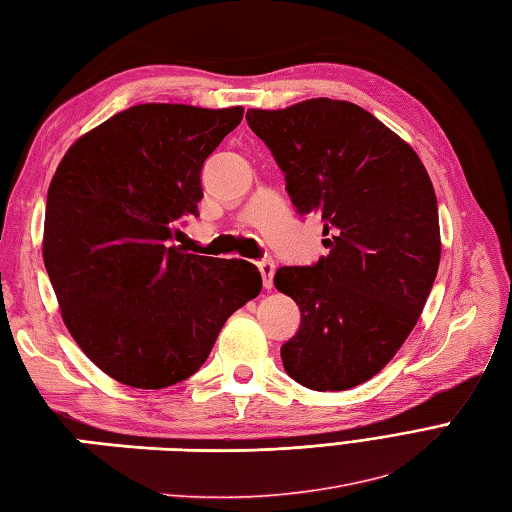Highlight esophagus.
Instances as JSON below:
<instances>
[{
  "label": "esophagus",
  "instance_id": "esophagus-1",
  "mask_svg": "<svg viewBox=\"0 0 512 512\" xmlns=\"http://www.w3.org/2000/svg\"><path fill=\"white\" fill-rule=\"evenodd\" d=\"M258 271L260 276H263V285L265 289H271V285H274V274H276V263L271 258H263L258 260Z\"/></svg>",
  "mask_w": 512,
  "mask_h": 512
}]
</instances>
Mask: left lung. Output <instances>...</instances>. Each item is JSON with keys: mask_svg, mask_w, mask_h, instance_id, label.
I'll list each match as a JSON object with an SVG mask.
<instances>
[{"mask_svg": "<svg viewBox=\"0 0 512 512\" xmlns=\"http://www.w3.org/2000/svg\"><path fill=\"white\" fill-rule=\"evenodd\" d=\"M298 214L324 223L328 254L276 271L302 322L280 357L291 379L339 392L372 379L416 326L440 263L434 186L410 144L346 100L249 109Z\"/></svg>", "mask_w": 512, "mask_h": 512, "instance_id": "left-lung-1", "label": "left lung"}]
</instances>
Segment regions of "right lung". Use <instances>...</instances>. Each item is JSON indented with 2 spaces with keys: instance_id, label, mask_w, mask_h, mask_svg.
Returning a JSON list of instances; mask_svg holds the SVG:
<instances>
[{
  "instance_id": "right-lung-1",
  "label": "right lung",
  "mask_w": 512,
  "mask_h": 512,
  "mask_svg": "<svg viewBox=\"0 0 512 512\" xmlns=\"http://www.w3.org/2000/svg\"><path fill=\"white\" fill-rule=\"evenodd\" d=\"M243 107L135 105L83 135L48 190L43 263L76 344L131 388L192 377L223 324L260 293L247 260L173 245L199 217L201 168Z\"/></svg>"
}]
</instances>
